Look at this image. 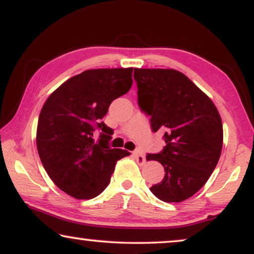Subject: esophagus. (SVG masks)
Returning <instances> with one entry per match:
<instances>
[{
    "mask_svg": "<svg viewBox=\"0 0 254 254\" xmlns=\"http://www.w3.org/2000/svg\"><path fill=\"white\" fill-rule=\"evenodd\" d=\"M133 156L135 157V159H136V162L138 163V164L143 165L144 163H145V157H144V155L142 154V152H140V151H134V152H133Z\"/></svg>",
    "mask_w": 254,
    "mask_h": 254,
    "instance_id": "1",
    "label": "esophagus"
}]
</instances>
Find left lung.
<instances>
[{"mask_svg": "<svg viewBox=\"0 0 254 254\" xmlns=\"http://www.w3.org/2000/svg\"><path fill=\"white\" fill-rule=\"evenodd\" d=\"M137 100L151 117L154 131L164 130L166 145L147 161L164 166L165 176L150 189L164 202H182L209 179L223 144L221 116L209 97L176 69H134Z\"/></svg>", "mask_w": 254, "mask_h": 254, "instance_id": "8db88e82", "label": "left lung"}]
</instances>
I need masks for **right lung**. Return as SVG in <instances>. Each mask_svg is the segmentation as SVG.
Instances as JSON below:
<instances>
[{"mask_svg":"<svg viewBox=\"0 0 254 254\" xmlns=\"http://www.w3.org/2000/svg\"><path fill=\"white\" fill-rule=\"evenodd\" d=\"M133 68H100L75 75L50 95L40 111L37 149L47 175L75 199H92L110 184L119 159L129 156L111 149L112 129L103 123L110 104L129 91ZM96 127L103 130L98 144Z\"/></svg>","mask_w":254,"mask_h":254,"instance_id":"add662e5","label":"right lung"}]
</instances>
